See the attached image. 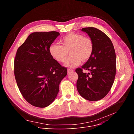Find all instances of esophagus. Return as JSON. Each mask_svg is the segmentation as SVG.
<instances>
[{"instance_id": "esophagus-1", "label": "esophagus", "mask_w": 134, "mask_h": 134, "mask_svg": "<svg viewBox=\"0 0 134 134\" xmlns=\"http://www.w3.org/2000/svg\"><path fill=\"white\" fill-rule=\"evenodd\" d=\"M67 71H68V74H69V73H70L71 72L74 71V70H73L72 69H68Z\"/></svg>"}]
</instances>
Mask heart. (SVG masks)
Wrapping results in <instances>:
<instances>
[{"instance_id": "b5f03b06", "label": "heart", "mask_w": 134, "mask_h": 134, "mask_svg": "<svg viewBox=\"0 0 134 134\" xmlns=\"http://www.w3.org/2000/svg\"><path fill=\"white\" fill-rule=\"evenodd\" d=\"M62 45L53 43L49 48L52 58L59 63H64L68 52L71 55L65 63V66L74 68L81 64L82 60L87 61L91 57L93 51V42L88 37L77 33H70L60 40Z\"/></svg>"}]
</instances>
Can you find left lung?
Masks as SVG:
<instances>
[{
	"label": "left lung",
	"instance_id": "1",
	"mask_svg": "<svg viewBox=\"0 0 134 134\" xmlns=\"http://www.w3.org/2000/svg\"><path fill=\"white\" fill-rule=\"evenodd\" d=\"M82 31L92 39L93 51L82 68L75 70L79 75L76 86L83 98L97 101L106 96L113 84L116 72V53L110 38L101 31L90 27L83 28ZM83 69L90 72L83 73Z\"/></svg>",
	"mask_w": 134,
	"mask_h": 134
}]
</instances>
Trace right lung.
<instances>
[{
    "label": "right lung",
    "instance_id": "add662e5",
    "mask_svg": "<svg viewBox=\"0 0 134 134\" xmlns=\"http://www.w3.org/2000/svg\"><path fill=\"white\" fill-rule=\"evenodd\" d=\"M58 32L31 33L17 49L14 60L15 80L23 98L31 105L45 108L56 98L59 85L67 74L49 53Z\"/></svg>",
    "mask_w": 134,
    "mask_h": 134
}]
</instances>
